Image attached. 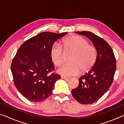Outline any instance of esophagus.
<instances>
[{"label":"esophagus","mask_w":124,"mask_h":124,"mask_svg":"<svg viewBox=\"0 0 124 124\" xmlns=\"http://www.w3.org/2000/svg\"><path fill=\"white\" fill-rule=\"evenodd\" d=\"M61 78L62 79H65V80H69V79H70V78H67V77H64V76H62L61 77Z\"/></svg>","instance_id":"esophagus-1"}]
</instances>
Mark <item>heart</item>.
Wrapping results in <instances>:
<instances>
[{"mask_svg": "<svg viewBox=\"0 0 124 124\" xmlns=\"http://www.w3.org/2000/svg\"><path fill=\"white\" fill-rule=\"evenodd\" d=\"M63 46L66 51L73 52L70 63H65L58 68L57 72L64 76L76 75L85 73L91 69L97 59V51L93 46L89 45L87 40L79 35H72L63 41ZM63 51L61 46L54 43L50 50V57L53 63L59 66L62 63Z\"/></svg>", "mask_w": 124, "mask_h": 124, "instance_id": "heart-1", "label": "heart"}]
</instances>
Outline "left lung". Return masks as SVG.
I'll list each match as a JSON object with an SVG mask.
<instances>
[{
    "label": "left lung",
    "instance_id": "8db88e82",
    "mask_svg": "<svg viewBox=\"0 0 124 124\" xmlns=\"http://www.w3.org/2000/svg\"><path fill=\"white\" fill-rule=\"evenodd\" d=\"M75 33L92 41L97 51V59L88 73L79 79V85L72 90V94L80 103L92 104L102 97L112 85L116 60L112 47L103 39L87 31Z\"/></svg>",
    "mask_w": 124,
    "mask_h": 124
}]
</instances>
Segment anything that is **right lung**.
Wrapping results in <instances>:
<instances>
[{"label":"right lung","instance_id":"1","mask_svg":"<svg viewBox=\"0 0 124 124\" xmlns=\"http://www.w3.org/2000/svg\"><path fill=\"white\" fill-rule=\"evenodd\" d=\"M67 33H40L26 40L17 50L11 70L16 89L26 99L39 102L51 96L61 76L50 74L54 69L50 50L54 42Z\"/></svg>","mask_w":124,"mask_h":124}]
</instances>
